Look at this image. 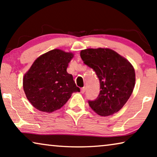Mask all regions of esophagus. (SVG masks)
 I'll return each mask as SVG.
<instances>
[{
    "label": "esophagus",
    "instance_id": "obj_1",
    "mask_svg": "<svg viewBox=\"0 0 157 157\" xmlns=\"http://www.w3.org/2000/svg\"><path fill=\"white\" fill-rule=\"evenodd\" d=\"M85 91H86V88L85 87H83V88H81V94H83L85 92Z\"/></svg>",
    "mask_w": 157,
    "mask_h": 157
}]
</instances>
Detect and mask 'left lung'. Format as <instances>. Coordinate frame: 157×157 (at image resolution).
Listing matches in <instances>:
<instances>
[{
  "label": "left lung",
  "instance_id": "obj_1",
  "mask_svg": "<svg viewBox=\"0 0 157 157\" xmlns=\"http://www.w3.org/2000/svg\"><path fill=\"white\" fill-rule=\"evenodd\" d=\"M86 65L95 71L101 91L91 108L100 116L112 115L121 110L132 95L135 85V71L132 64L109 48H88L80 53Z\"/></svg>",
  "mask_w": 157,
  "mask_h": 157
}]
</instances>
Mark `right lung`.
Masks as SVG:
<instances>
[{
    "label": "right lung",
    "instance_id": "add662e5",
    "mask_svg": "<svg viewBox=\"0 0 157 157\" xmlns=\"http://www.w3.org/2000/svg\"><path fill=\"white\" fill-rule=\"evenodd\" d=\"M73 56L60 49L51 50L38 57L25 74L23 90L36 109L53 112L61 109L73 93L80 91L66 71Z\"/></svg>",
    "mask_w": 157,
    "mask_h": 157
}]
</instances>
